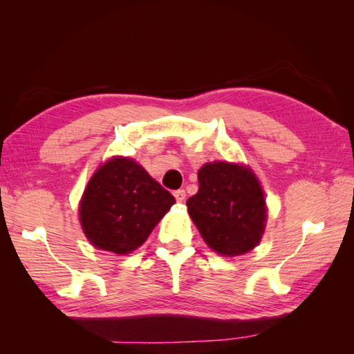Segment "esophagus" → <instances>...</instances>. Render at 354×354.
Here are the masks:
<instances>
[{
    "label": "esophagus",
    "mask_w": 354,
    "mask_h": 354,
    "mask_svg": "<svg viewBox=\"0 0 354 354\" xmlns=\"http://www.w3.org/2000/svg\"><path fill=\"white\" fill-rule=\"evenodd\" d=\"M173 195H175L176 201H179V203H183L185 200V190H183V189L175 190V192H173Z\"/></svg>",
    "instance_id": "34e87169"
}]
</instances>
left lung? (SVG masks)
Wrapping results in <instances>:
<instances>
[{"label":"left lung","mask_w":354,"mask_h":354,"mask_svg":"<svg viewBox=\"0 0 354 354\" xmlns=\"http://www.w3.org/2000/svg\"><path fill=\"white\" fill-rule=\"evenodd\" d=\"M200 189L187 209L200 234L223 256L253 250L266 226V200L251 170L227 162H212L198 171Z\"/></svg>","instance_id":"left-lung-1"}]
</instances>
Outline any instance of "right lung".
Returning a JSON list of instances; mask_svg holds the SVG:
<instances>
[{"instance_id":"obj_1","label":"right lung","mask_w":354,"mask_h":354,"mask_svg":"<svg viewBox=\"0 0 354 354\" xmlns=\"http://www.w3.org/2000/svg\"><path fill=\"white\" fill-rule=\"evenodd\" d=\"M173 203L143 167L115 158L100 167L84 192L81 225L97 248L127 254L147 241Z\"/></svg>"}]
</instances>
